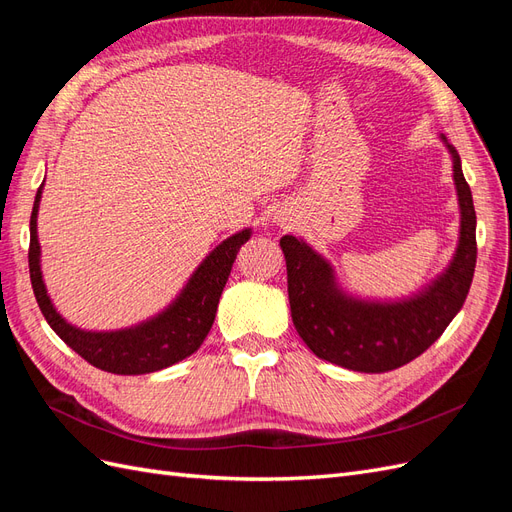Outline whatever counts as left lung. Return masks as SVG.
Masks as SVG:
<instances>
[{
    "label": "left lung",
    "mask_w": 512,
    "mask_h": 512,
    "mask_svg": "<svg viewBox=\"0 0 512 512\" xmlns=\"http://www.w3.org/2000/svg\"><path fill=\"white\" fill-rule=\"evenodd\" d=\"M446 147L453 153L461 209L459 245L448 269L416 297L399 303L346 297L327 260L297 237L280 239L294 329L320 359L365 374L397 369L436 342L463 307L476 267V211L457 151Z\"/></svg>",
    "instance_id": "obj_1"
}]
</instances>
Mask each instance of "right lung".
<instances>
[{
    "label": "right lung",
    "mask_w": 512,
    "mask_h": 512,
    "mask_svg": "<svg viewBox=\"0 0 512 512\" xmlns=\"http://www.w3.org/2000/svg\"><path fill=\"white\" fill-rule=\"evenodd\" d=\"M40 196L42 185L34 200L32 220H29V277H32L36 301L46 322L76 354H81L87 363L98 369L111 371V374L138 376L175 365L200 348L211 331L232 262L237 258L239 247L250 239V230H241L215 247L203 260V265L194 271L175 303L168 305V309L156 318L132 329L91 333L76 329L61 318L55 312L49 294H46L36 230Z\"/></svg>",
    "instance_id": "add662e5"
}]
</instances>
